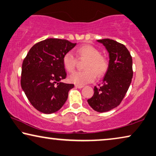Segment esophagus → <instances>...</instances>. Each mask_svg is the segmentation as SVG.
Returning a JSON list of instances; mask_svg holds the SVG:
<instances>
[{"instance_id":"esophagus-1","label":"esophagus","mask_w":156,"mask_h":156,"mask_svg":"<svg viewBox=\"0 0 156 156\" xmlns=\"http://www.w3.org/2000/svg\"><path fill=\"white\" fill-rule=\"evenodd\" d=\"M75 87L78 88V89H82L83 87V85H80V84H75Z\"/></svg>"}]
</instances>
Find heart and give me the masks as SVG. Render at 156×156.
<instances>
[{
	"mask_svg": "<svg viewBox=\"0 0 156 156\" xmlns=\"http://www.w3.org/2000/svg\"><path fill=\"white\" fill-rule=\"evenodd\" d=\"M76 56L79 60H87L83 65L84 71L75 72L69 76L70 82L76 84H85L92 82L96 78L102 77L108 69V61L100 51L91 45L85 44L76 50ZM77 60L71 52H67L62 58V64L68 73H73Z\"/></svg>",
	"mask_w": 156,
	"mask_h": 156,
	"instance_id": "1",
	"label": "heart"
}]
</instances>
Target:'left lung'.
Instances as JSON below:
<instances>
[{"label": "left lung", "mask_w": 156, "mask_h": 156, "mask_svg": "<svg viewBox=\"0 0 156 156\" xmlns=\"http://www.w3.org/2000/svg\"><path fill=\"white\" fill-rule=\"evenodd\" d=\"M109 53V65L102 85L94 87V94L88 103L94 110L107 112L118 106L128 91L133 76L132 58L125 45L116 41L98 40Z\"/></svg>", "instance_id": "left-lung-1"}]
</instances>
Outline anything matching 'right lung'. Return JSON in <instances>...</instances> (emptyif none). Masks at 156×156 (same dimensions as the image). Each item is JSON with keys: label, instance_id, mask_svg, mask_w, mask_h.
Segmentation results:
<instances>
[{"label": "right lung", "instance_id": "1", "mask_svg": "<svg viewBox=\"0 0 156 156\" xmlns=\"http://www.w3.org/2000/svg\"><path fill=\"white\" fill-rule=\"evenodd\" d=\"M76 44L65 39H47L34 45L23 60L22 89L31 104L43 113L59 110L74 87L61 80L67 76L63 56Z\"/></svg>", "mask_w": 156, "mask_h": 156}]
</instances>
